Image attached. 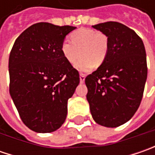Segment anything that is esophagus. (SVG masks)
<instances>
[{
	"instance_id": "obj_1",
	"label": "esophagus",
	"mask_w": 155,
	"mask_h": 155,
	"mask_svg": "<svg viewBox=\"0 0 155 155\" xmlns=\"http://www.w3.org/2000/svg\"><path fill=\"white\" fill-rule=\"evenodd\" d=\"M80 83L81 84H83L84 82V79H85V74H84V73H80Z\"/></svg>"
}]
</instances>
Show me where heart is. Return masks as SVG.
<instances>
[{"label": "heart", "mask_w": 155, "mask_h": 155, "mask_svg": "<svg viewBox=\"0 0 155 155\" xmlns=\"http://www.w3.org/2000/svg\"><path fill=\"white\" fill-rule=\"evenodd\" d=\"M70 40H64L61 44L60 50L65 60L74 64L79 58L80 60L76 64V68L81 71H90L95 65L99 66L105 61L109 48L110 40L103 32L91 28H80L70 34Z\"/></svg>", "instance_id": "b5f03b06"}]
</instances>
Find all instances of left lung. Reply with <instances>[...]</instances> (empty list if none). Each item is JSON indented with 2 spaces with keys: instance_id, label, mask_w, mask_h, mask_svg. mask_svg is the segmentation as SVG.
<instances>
[{
  "instance_id": "8db88e82",
  "label": "left lung",
  "mask_w": 155,
  "mask_h": 155,
  "mask_svg": "<svg viewBox=\"0 0 155 155\" xmlns=\"http://www.w3.org/2000/svg\"><path fill=\"white\" fill-rule=\"evenodd\" d=\"M110 40L107 58L88 75L86 98L94 121L116 128L129 121L140 106L147 77L144 44L134 30L108 21L92 26Z\"/></svg>"
}]
</instances>
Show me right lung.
Wrapping results in <instances>:
<instances>
[{"mask_svg":"<svg viewBox=\"0 0 155 155\" xmlns=\"http://www.w3.org/2000/svg\"><path fill=\"white\" fill-rule=\"evenodd\" d=\"M76 27L33 24L16 39L9 55V93L22 122L37 133L59 128L67 102L79 84V73L60 47Z\"/></svg>","mask_w":155,"mask_h":155,"instance_id":"right-lung-1","label":"right lung"}]
</instances>
